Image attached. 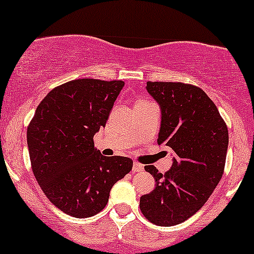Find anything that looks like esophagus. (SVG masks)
<instances>
[{"instance_id":"obj_1","label":"esophagus","mask_w":254,"mask_h":254,"mask_svg":"<svg viewBox=\"0 0 254 254\" xmlns=\"http://www.w3.org/2000/svg\"><path fill=\"white\" fill-rule=\"evenodd\" d=\"M142 170H143L142 165H140V163H137V162H134V165H132V172L137 173V172H141Z\"/></svg>"}]
</instances>
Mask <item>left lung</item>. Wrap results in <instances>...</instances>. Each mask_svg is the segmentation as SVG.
I'll return each instance as SVG.
<instances>
[{
    "label": "left lung",
    "mask_w": 254,
    "mask_h": 254,
    "mask_svg": "<svg viewBox=\"0 0 254 254\" xmlns=\"http://www.w3.org/2000/svg\"><path fill=\"white\" fill-rule=\"evenodd\" d=\"M146 89L161 109L157 143L172 148L176 156L165 175L145 166L156 187L140 198V209L152 224L173 226L200 210L219 184L229 131L214 102L199 87L147 82Z\"/></svg>",
    "instance_id": "obj_1"
}]
</instances>
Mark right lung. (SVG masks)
Returning a JSON list of instances; mask_svg holds the SVG:
<instances>
[{"label":"right lung","instance_id":"obj_1","mask_svg":"<svg viewBox=\"0 0 254 254\" xmlns=\"http://www.w3.org/2000/svg\"><path fill=\"white\" fill-rule=\"evenodd\" d=\"M123 81L81 78L47 94L27 130L33 173L47 198L65 214L93 216L112 187L131 171L132 160L103 156L93 136L111 114Z\"/></svg>","mask_w":254,"mask_h":254}]
</instances>
